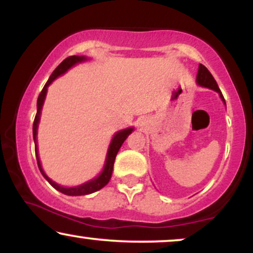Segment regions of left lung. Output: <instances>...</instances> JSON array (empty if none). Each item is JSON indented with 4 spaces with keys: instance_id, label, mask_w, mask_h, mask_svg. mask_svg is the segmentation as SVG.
<instances>
[{
    "instance_id": "1",
    "label": "left lung",
    "mask_w": 253,
    "mask_h": 253,
    "mask_svg": "<svg viewBox=\"0 0 253 253\" xmlns=\"http://www.w3.org/2000/svg\"><path fill=\"white\" fill-rule=\"evenodd\" d=\"M196 82H197V84H199V85L205 86V88H210L211 90H214V91L219 92L220 97H221L223 103H225V98H223L221 91H220L219 86H217L216 81L214 80L213 76H211V74L210 71H208V69L206 68L205 65H202V64H200V65H199V71H197Z\"/></svg>"
}]
</instances>
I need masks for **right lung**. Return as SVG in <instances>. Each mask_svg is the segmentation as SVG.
I'll return each instance as SVG.
<instances>
[{"label": "right lung", "instance_id": "1", "mask_svg": "<svg viewBox=\"0 0 253 253\" xmlns=\"http://www.w3.org/2000/svg\"><path fill=\"white\" fill-rule=\"evenodd\" d=\"M84 60H86V57L83 56H70L68 57L66 59H64L59 65L57 66L56 70L52 72V75L48 78V81L46 82L45 85L42 90V92L39 94V97H38L37 101V115L36 119H34V123H33V139H34V144H36V156H37V163L38 167H39L40 172L42 173V176L47 179V182L50 183L52 187L54 189H57L60 193L65 194V195L69 196H81V195H88V194L95 193V191L102 189L104 185H107V183L109 182L110 177H112V172H113V167H114V161H115V157H117L119 150H120L121 145L124 144V141L126 140L127 136H128L130 133L133 132V127H128V128H125L119 130V132L115 133V135L113 136L112 141H110L109 145V149L108 152H107V158H106V163H104L103 170L102 172L98 175L96 178L91 179V181L83 183V184L77 185V187H70V188H66V187H62V185L57 184L56 182L52 181L51 178H48L47 175L43 172L42 164H40V159H39V155H38V146H37V133H38V125H39L40 121V114H42V104L43 101H45L46 97V92H47V88L48 85L56 80L57 77H59L60 75L65 74L69 69L72 68L74 65H76L78 63H82Z\"/></svg>", "mask_w": 253, "mask_h": 253}]
</instances>
